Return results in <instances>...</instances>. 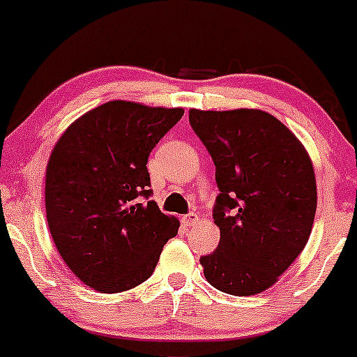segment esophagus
Listing matches in <instances>:
<instances>
[{
  "instance_id": "34e87169",
  "label": "esophagus",
  "mask_w": 357,
  "mask_h": 357,
  "mask_svg": "<svg viewBox=\"0 0 357 357\" xmlns=\"http://www.w3.org/2000/svg\"><path fill=\"white\" fill-rule=\"evenodd\" d=\"M181 221H183V225H185V226H193L197 221H199V215H197L195 212H188V214L183 215Z\"/></svg>"
}]
</instances>
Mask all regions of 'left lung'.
<instances>
[{
	"mask_svg": "<svg viewBox=\"0 0 357 357\" xmlns=\"http://www.w3.org/2000/svg\"><path fill=\"white\" fill-rule=\"evenodd\" d=\"M190 124L211 153L219 188L212 215L221 240L200 257L205 278L225 294H259L289 269L311 235V158L268 112L190 110Z\"/></svg>",
	"mask_w": 357,
	"mask_h": 357,
	"instance_id": "obj_1",
	"label": "left lung"
}]
</instances>
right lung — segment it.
Here are the masks:
<instances>
[{
  "label": "right lung",
  "instance_id": "add662e5",
  "mask_svg": "<svg viewBox=\"0 0 357 357\" xmlns=\"http://www.w3.org/2000/svg\"><path fill=\"white\" fill-rule=\"evenodd\" d=\"M183 109L103 103L59 139L46 167V218L60 255L91 289L117 294L152 276L179 221L150 197L149 155Z\"/></svg>",
  "mask_w": 357,
  "mask_h": 357
}]
</instances>
